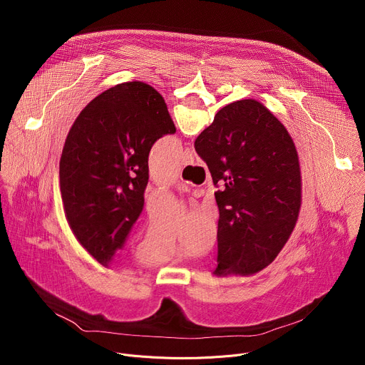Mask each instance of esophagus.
<instances>
[{
    "mask_svg": "<svg viewBox=\"0 0 365 365\" xmlns=\"http://www.w3.org/2000/svg\"><path fill=\"white\" fill-rule=\"evenodd\" d=\"M182 163L183 165L193 163V155H192V151L189 148H185V151L182 153Z\"/></svg>",
    "mask_w": 365,
    "mask_h": 365,
    "instance_id": "1",
    "label": "esophagus"
}]
</instances>
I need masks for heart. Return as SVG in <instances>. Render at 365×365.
Listing matches in <instances>:
<instances>
[{
    "label": "heart",
    "mask_w": 365,
    "mask_h": 365,
    "mask_svg": "<svg viewBox=\"0 0 365 365\" xmlns=\"http://www.w3.org/2000/svg\"><path fill=\"white\" fill-rule=\"evenodd\" d=\"M140 257L143 259H145V262H162V259L168 258L169 254H165V252H160L158 250H154L151 247H148L147 244L143 245V248L140 250Z\"/></svg>",
    "instance_id": "1"
}]
</instances>
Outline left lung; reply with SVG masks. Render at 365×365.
Wrapping results in <instances>:
<instances>
[{
	"label": "left lung",
	"mask_w": 365,
	"mask_h": 365,
	"mask_svg": "<svg viewBox=\"0 0 365 365\" xmlns=\"http://www.w3.org/2000/svg\"><path fill=\"white\" fill-rule=\"evenodd\" d=\"M175 133L163 96L144 82L107 89L75 120L59 163L61 193L72 232L103 267L143 212L153 144Z\"/></svg>",
	"instance_id": "obj_1"
}]
</instances>
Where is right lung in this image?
I'll use <instances>...</instances> for the list:
<instances>
[{
  "mask_svg": "<svg viewBox=\"0 0 365 365\" xmlns=\"http://www.w3.org/2000/svg\"><path fill=\"white\" fill-rule=\"evenodd\" d=\"M218 187L215 276L266 269L287 242L300 210L297 151L284 125L254 99L230 103L195 140Z\"/></svg>",
  "mask_w": 365,
  "mask_h": 365,
  "instance_id": "right-lung-1",
  "label": "right lung"
}]
</instances>
